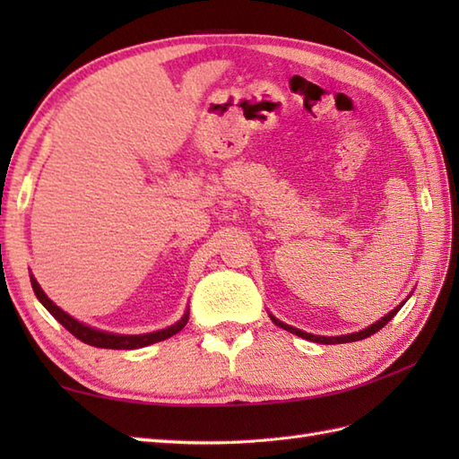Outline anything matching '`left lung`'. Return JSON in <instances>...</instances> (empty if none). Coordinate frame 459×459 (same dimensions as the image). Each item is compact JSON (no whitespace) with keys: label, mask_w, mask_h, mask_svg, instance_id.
Here are the masks:
<instances>
[{"label":"left lung","mask_w":459,"mask_h":459,"mask_svg":"<svg viewBox=\"0 0 459 459\" xmlns=\"http://www.w3.org/2000/svg\"><path fill=\"white\" fill-rule=\"evenodd\" d=\"M411 298V296H408ZM406 298V299H408ZM406 299L403 301L401 306H396L393 311H388V314L385 316V317H380L378 321H375L373 325H368V327H365V329H360V331H355V333H347V335H337V337H325V335H311V333H306V331H301V329H296V327H291V325H288V324H284V321H280V319H276L274 316L272 314H268L270 316V319L274 321V324L278 325V327H281V329H286V331H290V333H294V335H298V337H301V339H307V341H314V343H324V345H335V343H351V341H360V339H367V337H370L373 333H377L378 329H383L388 321H391L396 314H398V309H401L404 304H406Z\"/></svg>","instance_id":"left-lung-1"}]
</instances>
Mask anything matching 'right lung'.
<instances>
[{"label": "right lung", "instance_id": "1", "mask_svg": "<svg viewBox=\"0 0 459 459\" xmlns=\"http://www.w3.org/2000/svg\"><path fill=\"white\" fill-rule=\"evenodd\" d=\"M29 278H31V286H33L37 299L41 301L48 314H51L66 331H71V333L76 339H81L82 343L92 345V347H100V349H140V347H148V345L158 343V341L169 339L175 333H179V331L185 325H187V321H189V309H187L183 314V317L178 321V324H173V325L160 329V331H152V333H142V335L112 333V331H102V329L91 327V325L82 324V321L74 319L73 316H68L66 311H63L61 307L55 304L53 299H48V296L41 290V286H39V281L35 280L33 274Z\"/></svg>", "mask_w": 459, "mask_h": 459}]
</instances>
